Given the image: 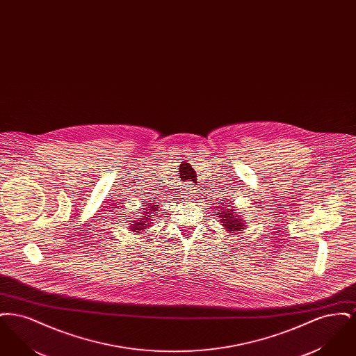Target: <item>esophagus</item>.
I'll return each instance as SVG.
<instances>
[{
	"label": "esophagus",
	"instance_id": "esophagus-1",
	"mask_svg": "<svg viewBox=\"0 0 356 356\" xmlns=\"http://www.w3.org/2000/svg\"><path fill=\"white\" fill-rule=\"evenodd\" d=\"M192 193H195V186H186V195H192Z\"/></svg>",
	"mask_w": 356,
	"mask_h": 356
}]
</instances>
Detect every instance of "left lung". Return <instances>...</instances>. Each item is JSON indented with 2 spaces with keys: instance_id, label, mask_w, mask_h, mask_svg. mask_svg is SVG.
Listing matches in <instances>:
<instances>
[{
  "instance_id": "left-lung-1",
  "label": "left lung",
  "mask_w": 356,
  "mask_h": 356,
  "mask_svg": "<svg viewBox=\"0 0 356 356\" xmlns=\"http://www.w3.org/2000/svg\"><path fill=\"white\" fill-rule=\"evenodd\" d=\"M228 207H229L228 203H227V205H224V207H219V211H220L219 218H220L222 225L227 228V231H228V232H234V235H235L236 231L244 229V224L248 222V221L244 222L243 218L236 216L235 212H234V209H232V208H228Z\"/></svg>"
}]
</instances>
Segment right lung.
Segmentation results:
<instances>
[{
  "label": "right lung",
  "instance_id": "obj_1",
  "mask_svg": "<svg viewBox=\"0 0 356 356\" xmlns=\"http://www.w3.org/2000/svg\"><path fill=\"white\" fill-rule=\"evenodd\" d=\"M148 209L147 211H144V216H141L140 219H137V220L132 221L134 224H131V229L134 231V232H141V231H144L145 228H148V227H151V224H152L153 216L156 215L154 212L156 211H159V207H156V205H152V204H148V207H147Z\"/></svg>",
  "mask_w": 356,
  "mask_h": 356
}]
</instances>
